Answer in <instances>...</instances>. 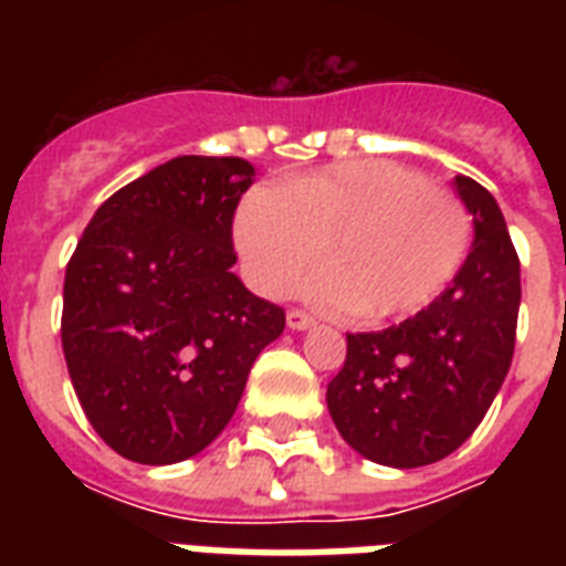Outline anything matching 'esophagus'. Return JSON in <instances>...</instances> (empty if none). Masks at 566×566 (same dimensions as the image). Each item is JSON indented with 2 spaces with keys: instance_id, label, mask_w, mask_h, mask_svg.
I'll use <instances>...</instances> for the list:
<instances>
[{
  "instance_id": "34e87169",
  "label": "esophagus",
  "mask_w": 566,
  "mask_h": 566,
  "mask_svg": "<svg viewBox=\"0 0 566 566\" xmlns=\"http://www.w3.org/2000/svg\"><path fill=\"white\" fill-rule=\"evenodd\" d=\"M314 323H317V319L311 317L308 311H300V308L287 311V328H293V332H305V328H311Z\"/></svg>"
}]
</instances>
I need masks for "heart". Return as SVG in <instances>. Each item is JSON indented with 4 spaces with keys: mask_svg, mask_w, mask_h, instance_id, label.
<instances>
[{
    "mask_svg": "<svg viewBox=\"0 0 566 566\" xmlns=\"http://www.w3.org/2000/svg\"><path fill=\"white\" fill-rule=\"evenodd\" d=\"M234 243L264 296L291 293L323 255L308 293L337 311L396 319L443 296L473 247L455 193L394 161H346L243 196Z\"/></svg>",
    "mask_w": 566,
    "mask_h": 566,
    "instance_id": "b5f03b06",
    "label": "heart"
}]
</instances>
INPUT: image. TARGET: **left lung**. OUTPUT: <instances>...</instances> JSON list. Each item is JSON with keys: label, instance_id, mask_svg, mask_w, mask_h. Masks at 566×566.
<instances>
[{"label": "left lung", "instance_id": "1", "mask_svg": "<svg viewBox=\"0 0 566 566\" xmlns=\"http://www.w3.org/2000/svg\"><path fill=\"white\" fill-rule=\"evenodd\" d=\"M473 247L438 302L385 332L346 335L326 402L340 438L376 464H434L484 420L514 358L520 258L500 205L455 176Z\"/></svg>", "mask_w": 566, "mask_h": 566}]
</instances>
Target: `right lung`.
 Instances as JSON below:
<instances>
[{
  "label": "right lung",
  "instance_id": "add662e5",
  "mask_svg": "<svg viewBox=\"0 0 566 566\" xmlns=\"http://www.w3.org/2000/svg\"><path fill=\"white\" fill-rule=\"evenodd\" d=\"M252 181L243 158H172L105 199L66 264L70 381L96 434L128 461L202 452L284 332V311L231 273V220Z\"/></svg>",
  "mask_w": 566,
  "mask_h": 566
}]
</instances>
